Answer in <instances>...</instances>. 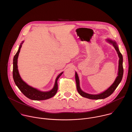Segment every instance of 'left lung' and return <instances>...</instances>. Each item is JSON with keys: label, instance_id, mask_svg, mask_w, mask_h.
<instances>
[{"label": "left lung", "instance_id": "8db88e82", "mask_svg": "<svg viewBox=\"0 0 132 132\" xmlns=\"http://www.w3.org/2000/svg\"><path fill=\"white\" fill-rule=\"evenodd\" d=\"M106 41L112 44L113 46L115 48L117 53L118 54L119 57V71H118V75L117 77L114 82L113 84L107 90H106L105 91L98 94V95H91V94L87 93L81 90L80 89V86H79V77L77 72H75V79H76V86H77V89L78 92V93L80 95L85 98L90 99H93V100H98V99H105L109 96H110L113 93L114 91L116 89L119 84L121 82L123 75V56L122 54L120 53L119 49L118 48V46L116 43V41H112L110 39H107Z\"/></svg>", "mask_w": 132, "mask_h": 132}]
</instances>
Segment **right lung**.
I'll list each match as a JSON object with an SVG mask.
<instances>
[{"label":"right lung","instance_id":"add662e5","mask_svg":"<svg viewBox=\"0 0 132 132\" xmlns=\"http://www.w3.org/2000/svg\"><path fill=\"white\" fill-rule=\"evenodd\" d=\"M24 41H22L21 43L19 48L13 57V78L14 81L18 87V88L19 89V90L21 91V92L23 95L28 98L30 99L33 100H44L50 99L55 95L58 90V85H57V80L62 75L63 72L60 73L57 78H56L55 85L53 88L49 91H41L39 90H37L34 88H33L27 84H26L21 78L19 73L18 69V58L19 54L20 53V49L22 47V44H23Z\"/></svg>","mask_w":132,"mask_h":132}]
</instances>
